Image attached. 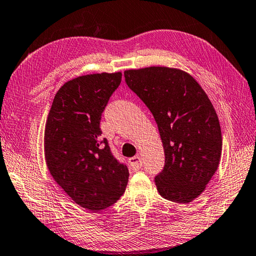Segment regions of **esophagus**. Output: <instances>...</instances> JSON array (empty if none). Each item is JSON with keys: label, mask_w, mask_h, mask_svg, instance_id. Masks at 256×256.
<instances>
[{"label": "esophagus", "mask_w": 256, "mask_h": 256, "mask_svg": "<svg viewBox=\"0 0 256 256\" xmlns=\"http://www.w3.org/2000/svg\"><path fill=\"white\" fill-rule=\"evenodd\" d=\"M128 164H130V166H131L132 170L138 171L142 166V160H141L140 156H133L128 160Z\"/></svg>", "instance_id": "34e87169"}]
</instances>
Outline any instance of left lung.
<instances>
[{
	"label": "left lung",
	"mask_w": 256,
	"mask_h": 256,
	"mask_svg": "<svg viewBox=\"0 0 256 256\" xmlns=\"http://www.w3.org/2000/svg\"><path fill=\"white\" fill-rule=\"evenodd\" d=\"M125 82L158 124L166 164L156 186L166 200L188 204L200 196L222 156L220 120L197 80L178 68L151 66L124 72Z\"/></svg>",
	"instance_id": "1"
}]
</instances>
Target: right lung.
Wrapping results in <instances>:
<instances>
[{"label": "right lung", "instance_id": "1", "mask_svg": "<svg viewBox=\"0 0 256 256\" xmlns=\"http://www.w3.org/2000/svg\"><path fill=\"white\" fill-rule=\"evenodd\" d=\"M122 72L90 74L59 88L44 128V158L50 174L77 205L100 212L118 200L128 170L102 140L100 116Z\"/></svg>", "mask_w": 256, "mask_h": 256}]
</instances>
